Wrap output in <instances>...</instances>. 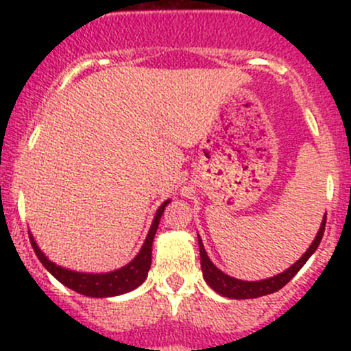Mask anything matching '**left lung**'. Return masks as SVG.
<instances>
[{"label": "left lung", "instance_id": "obj_1", "mask_svg": "<svg viewBox=\"0 0 351 351\" xmlns=\"http://www.w3.org/2000/svg\"><path fill=\"white\" fill-rule=\"evenodd\" d=\"M325 223H327V213H325L324 221H322V226H320V229H318L313 243L310 244V247L305 251L304 256H302L295 264L291 265L287 271H284L282 274H277V276L271 277V279L256 280V282L234 279V277L228 276V274L219 271V269H217L216 265L211 263V259L208 257L206 251H204V245H203V243H201V239L198 236L201 269H203L204 280H206V284L213 289V291H216L217 293H221V295H224V297H229V299H257V297H263V295H267V293H274V292L280 291V289L284 287V285L287 284V282L291 280L302 267H304V264L307 263L308 257L317 251L318 244H320L322 237H324Z\"/></svg>", "mask_w": 351, "mask_h": 351}]
</instances>
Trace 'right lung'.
<instances>
[{
  "instance_id": "1",
  "label": "right lung",
  "mask_w": 351,
  "mask_h": 351,
  "mask_svg": "<svg viewBox=\"0 0 351 351\" xmlns=\"http://www.w3.org/2000/svg\"><path fill=\"white\" fill-rule=\"evenodd\" d=\"M168 203H170V199L165 201L162 206L158 208V211H156L155 219H153L147 239H145L142 249H140V252L136 254L135 259L132 261V263H128L127 265H123L122 269H117L114 272L82 274V272L69 271V269L60 267V265L54 264L52 261L47 259V257L43 254L41 249L38 247V244H36L34 237L29 234L31 245H33L36 256H38V259L41 261L44 267H46L47 271H49L52 276L60 282V284L66 285V287L82 293V295L97 297V299H102V297L120 295V293L134 291V289L138 287V285L147 279L148 271H150V265H152L153 237H155L160 219H162V215Z\"/></svg>"
}]
</instances>
